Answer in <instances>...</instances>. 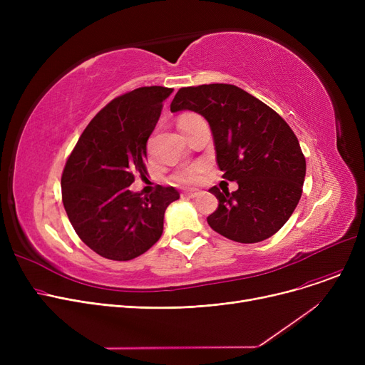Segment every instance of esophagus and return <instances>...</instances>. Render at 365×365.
<instances>
[{
	"instance_id": "1",
	"label": "esophagus",
	"mask_w": 365,
	"mask_h": 365,
	"mask_svg": "<svg viewBox=\"0 0 365 365\" xmlns=\"http://www.w3.org/2000/svg\"><path fill=\"white\" fill-rule=\"evenodd\" d=\"M182 195L186 198H197L200 195V190L198 189H185Z\"/></svg>"
}]
</instances>
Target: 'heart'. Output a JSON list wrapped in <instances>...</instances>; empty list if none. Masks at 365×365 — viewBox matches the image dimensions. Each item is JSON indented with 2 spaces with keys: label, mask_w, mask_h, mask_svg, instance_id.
Segmentation results:
<instances>
[{
  "label": "heart",
  "mask_w": 365,
  "mask_h": 365,
  "mask_svg": "<svg viewBox=\"0 0 365 365\" xmlns=\"http://www.w3.org/2000/svg\"><path fill=\"white\" fill-rule=\"evenodd\" d=\"M197 117H198V115H195V113H185V115H182L180 120H179V123H178L179 128H180L182 125L187 124L189 121H192V120H194V118H197ZM201 171H202V168H201V167H194V168L185 170V171H182L180 175L178 176V180L183 182V183H192V182H197V180L200 179Z\"/></svg>",
  "instance_id": "obj_1"
}]
</instances>
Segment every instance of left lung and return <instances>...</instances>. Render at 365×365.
Here are the masks:
<instances>
[{
    "instance_id": "left-lung-1",
    "label": "left lung",
    "mask_w": 365,
    "mask_h": 365,
    "mask_svg": "<svg viewBox=\"0 0 365 365\" xmlns=\"http://www.w3.org/2000/svg\"><path fill=\"white\" fill-rule=\"evenodd\" d=\"M171 112L194 110L212 128L223 178L237 182L229 194L213 186L219 207L207 217L229 240L253 244L277 234L302 197L306 161L296 134L279 115L232 84L180 88Z\"/></svg>"
}]
</instances>
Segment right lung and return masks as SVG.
<instances>
[{"label":"right lung","instance_id":"add662e5","mask_svg":"<svg viewBox=\"0 0 365 365\" xmlns=\"http://www.w3.org/2000/svg\"><path fill=\"white\" fill-rule=\"evenodd\" d=\"M173 88L152 86L108 103L83 131L62 175V200L75 232L93 252L131 260L148 252L164 229L178 190L157 187L143 197L130 190L146 175V143Z\"/></svg>","mask_w":365,"mask_h":365}]
</instances>
